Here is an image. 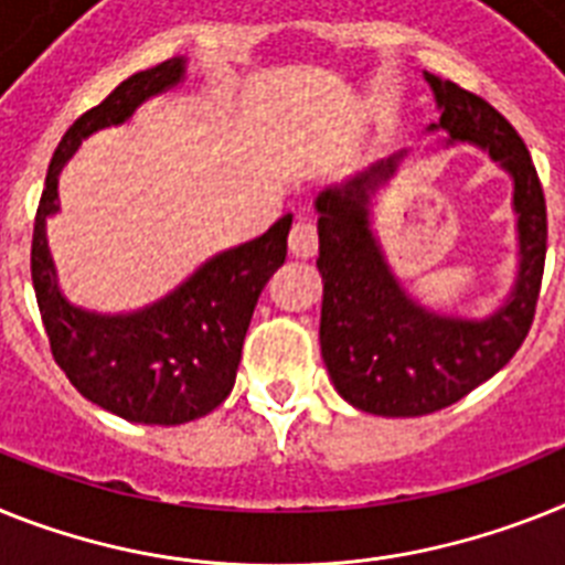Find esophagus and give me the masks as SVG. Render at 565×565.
Wrapping results in <instances>:
<instances>
[{"instance_id": "1", "label": "esophagus", "mask_w": 565, "mask_h": 565, "mask_svg": "<svg viewBox=\"0 0 565 565\" xmlns=\"http://www.w3.org/2000/svg\"><path fill=\"white\" fill-rule=\"evenodd\" d=\"M319 253V235H316V226L307 217H298L296 226L290 232V255L292 258H312Z\"/></svg>"}]
</instances>
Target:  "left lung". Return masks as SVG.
Listing matches in <instances>:
<instances>
[{
  "mask_svg": "<svg viewBox=\"0 0 565 565\" xmlns=\"http://www.w3.org/2000/svg\"><path fill=\"white\" fill-rule=\"evenodd\" d=\"M425 83L439 111L428 129L436 146H477L511 178L516 267L509 292L486 316L434 310L407 292L373 212L405 169V151L316 198L321 359L341 399L376 416L434 414L502 371L532 327L546 264V198L520 135L451 79L425 71Z\"/></svg>",
  "mask_w": 565,
  "mask_h": 565,
  "instance_id": "8db88e82",
  "label": "left lung"
}]
</instances>
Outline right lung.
<instances>
[{
  "label": "right lung",
  "mask_w": 565,
  "mask_h": 565,
  "mask_svg": "<svg viewBox=\"0 0 565 565\" xmlns=\"http://www.w3.org/2000/svg\"><path fill=\"white\" fill-rule=\"evenodd\" d=\"M186 56L122 79L63 135L45 174L33 224L31 278L56 364L85 399L143 425H183L215 411L235 385L244 335L269 275L287 258L292 215L264 235L221 249L151 305L99 312L74 305L60 287L49 217L60 215V174L83 140L126 126L149 99L186 83Z\"/></svg>",
  "instance_id": "obj_1"
}]
</instances>
